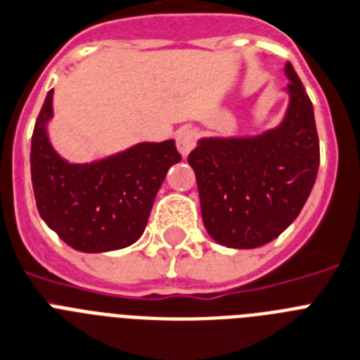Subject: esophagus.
I'll return each instance as SVG.
<instances>
[{"label":"esophagus","mask_w":360,"mask_h":360,"mask_svg":"<svg viewBox=\"0 0 360 360\" xmlns=\"http://www.w3.org/2000/svg\"><path fill=\"white\" fill-rule=\"evenodd\" d=\"M195 140H198V133L194 129H190V127H183V129L177 131L175 134V142H177V150L183 157L190 153V151L194 150Z\"/></svg>","instance_id":"1"}]
</instances>
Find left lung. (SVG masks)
I'll use <instances>...</instances> for the list:
<instances>
[{
    "label": "left lung",
    "instance_id": "obj_1",
    "mask_svg": "<svg viewBox=\"0 0 360 360\" xmlns=\"http://www.w3.org/2000/svg\"><path fill=\"white\" fill-rule=\"evenodd\" d=\"M281 122L255 134L203 136L190 151L203 226L235 250L264 246L302 212L320 166L314 109L290 63Z\"/></svg>",
    "mask_w": 360,
    "mask_h": 360
}]
</instances>
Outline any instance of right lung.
<instances>
[{
  "mask_svg": "<svg viewBox=\"0 0 360 360\" xmlns=\"http://www.w3.org/2000/svg\"><path fill=\"white\" fill-rule=\"evenodd\" d=\"M53 90H49L31 139V181L40 218L58 238L83 253L127 248L146 229L170 166L175 140L139 142L90 162H72L49 139Z\"/></svg>",
  "mask_w": 360,
  "mask_h": 360,
  "instance_id": "right-lung-1",
  "label": "right lung"
}]
</instances>
